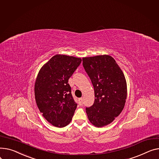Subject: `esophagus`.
<instances>
[{
	"label": "esophagus",
	"instance_id": "esophagus-1",
	"mask_svg": "<svg viewBox=\"0 0 159 159\" xmlns=\"http://www.w3.org/2000/svg\"><path fill=\"white\" fill-rule=\"evenodd\" d=\"M79 103L80 105H82V103H83V98H80L79 99Z\"/></svg>",
	"mask_w": 159,
	"mask_h": 159
}]
</instances>
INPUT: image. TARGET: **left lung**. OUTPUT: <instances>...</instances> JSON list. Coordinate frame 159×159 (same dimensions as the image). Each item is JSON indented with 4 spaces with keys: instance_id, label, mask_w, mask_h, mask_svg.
Instances as JSON below:
<instances>
[{
    "instance_id": "obj_1",
    "label": "left lung",
    "mask_w": 159,
    "mask_h": 159,
    "mask_svg": "<svg viewBox=\"0 0 159 159\" xmlns=\"http://www.w3.org/2000/svg\"><path fill=\"white\" fill-rule=\"evenodd\" d=\"M82 65L94 90V102L86 111L89 121L102 127L123 111L127 95L124 74L113 57L102 55L82 58Z\"/></svg>"
}]
</instances>
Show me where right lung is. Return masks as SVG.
Returning a JSON list of instances; mask_svg holds the SVG:
<instances>
[{"label":"right lung","mask_w":159,"mask_h":159,"mask_svg":"<svg viewBox=\"0 0 159 159\" xmlns=\"http://www.w3.org/2000/svg\"><path fill=\"white\" fill-rule=\"evenodd\" d=\"M81 61L80 58L57 54L38 74L34 85L36 104L43 117L57 127L68 125L77 108L68 82Z\"/></svg>","instance_id":"1"}]
</instances>
